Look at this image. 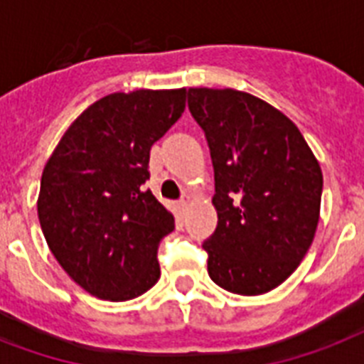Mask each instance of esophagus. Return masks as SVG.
Returning a JSON list of instances; mask_svg holds the SVG:
<instances>
[{
	"mask_svg": "<svg viewBox=\"0 0 364 364\" xmlns=\"http://www.w3.org/2000/svg\"><path fill=\"white\" fill-rule=\"evenodd\" d=\"M191 204H193V198L185 194V196H183V198L179 200V204H177V210L181 211V213H185V211L188 210V205H191Z\"/></svg>",
	"mask_w": 364,
	"mask_h": 364,
	"instance_id": "1",
	"label": "esophagus"
}]
</instances>
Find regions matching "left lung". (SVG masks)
Returning a JSON list of instances; mask_svg holds the SVG:
<instances>
[{"label": "left lung", "mask_w": 364, "mask_h": 364, "mask_svg": "<svg viewBox=\"0 0 364 364\" xmlns=\"http://www.w3.org/2000/svg\"><path fill=\"white\" fill-rule=\"evenodd\" d=\"M187 94L215 171L208 274L234 294H264L299 268L314 242L321 166L296 124L264 100L234 88Z\"/></svg>", "instance_id": "obj_1"}]
</instances>
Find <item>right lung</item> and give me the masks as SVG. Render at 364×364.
Masks as SVG:
<instances>
[{"label": "right lung", "mask_w": 364, "mask_h": 364, "mask_svg": "<svg viewBox=\"0 0 364 364\" xmlns=\"http://www.w3.org/2000/svg\"><path fill=\"white\" fill-rule=\"evenodd\" d=\"M187 88L115 92L65 130L43 168L37 215L54 259L92 296L124 302L160 277L176 227L151 191L149 153L185 111Z\"/></svg>", "instance_id": "1"}]
</instances>
